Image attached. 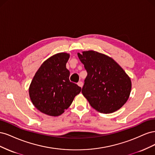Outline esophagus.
Returning <instances> with one entry per match:
<instances>
[{
	"label": "esophagus",
	"mask_w": 155,
	"mask_h": 155,
	"mask_svg": "<svg viewBox=\"0 0 155 155\" xmlns=\"http://www.w3.org/2000/svg\"><path fill=\"white\" fill-rule=\"evenodd\" d=\"M78 86H79L80 87H83V83L81 81H79L78 83Z\"/></svg>",
	"instance_id": "34e87169"
}]
</instances>
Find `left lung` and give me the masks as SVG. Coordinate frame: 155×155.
<instances>
[{
    "instance_id": "left-lung-1",
    "label": "left lung",
    "mask_w": 155,
    "mask_h": 155,
    "mask_svg": "<svg viewBox=\"0 0 155 155\" xmlns=\"http://www.w3.org/2000/svg\"><path fill=\"white\" fill-rule=\"evenodd\" d=\"M78 55L87 72L81 92L91 107L104 114L120 109L130 95V78L109 56L93 50Z\"/></svg>"
}]
</instances>
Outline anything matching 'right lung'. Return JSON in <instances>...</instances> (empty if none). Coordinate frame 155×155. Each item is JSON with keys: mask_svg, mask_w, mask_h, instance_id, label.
Returning <instances> with one entry per match:
<instances>
[{"mask_svg": "<svg viewBox=\"0 0 155 155\" xmlns=\"http://www.w3.org/2000/svg\"><path fill=\"white\" fill-rule=\"evenodd\" d=\"M70 55L59 53L41 64L29 88L34 105L43 113L52 116L62 114L72 104L81 88L70 81L66 64Z\"/></svg>", "mask_w": 155, "mask_h": 155, "instance_id": "1", "label": "right lung"}]
</instances>
